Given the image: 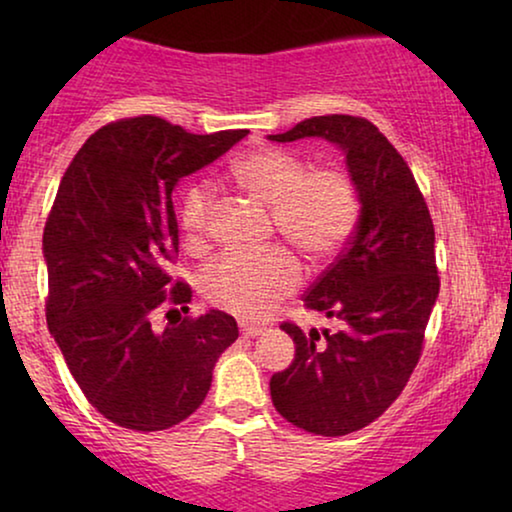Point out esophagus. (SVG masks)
<instances>
[{"label": "esophagus", "instance_id": "esophagus-1", "mask_svg": "<svg viewBox=\"0 0 512 512\" xmlns=\"http://www.w3.org/2000/svg\"><path fill=\"white\" fill-rule=\"evenodd\" d=\"M240 331H242V335H249V338H256V335L268 333V326L251 324V321H240Z\"/></svg>", "mask_w": 512, "mask_h": 512}]
</instances>
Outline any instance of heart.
<instances>
[{
	"label": "heart",
	"instance_id": "1",
	"mask_svg": "<svg viewBox=\"0 0 512 512\" xmlns=\"http://www.w3.org/2000/svg\"><path fill=\"white\" fill-rule=\"evenodd\" d=\"M228 177L242 191L270 202L272 228L312 258L335 254L359 223V186L340 165L307 167V160L293 151L261 149L235 160ZM209 216V188L191 184L179 205V226L191 249L205 244ZM300 282L303 268L298 258L282 247L263 254L230 251L209 263L200 275L209 303L247 319L270 314Z\"/></svg>",
	"mask_w": 512,
	"mask_h": 512
}]
</instances>
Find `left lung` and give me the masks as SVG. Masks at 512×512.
<instances>
[{
  "mask_svg": "<svg viewBox=\"0 0 512 512\" xmlns=\"http://www.w3.org/2000/svg\"><path fill=\"white\" fill-rule=\"evenodd\" d=\"M321 137L345 151L361 195L352 240L305 293L333 331L284 321L296 342L291 366L270 380L279 415L298 429L335 438L375 422L401 396L424 347L440 279L436 233L408 163L361 116L305 118L272 142Z\"/></svg>",
  "mask_w": 512,
  "mask_h": 512,
  "instance_id": "left-lung-1",
  "label": "left lung"
}]
</instances>
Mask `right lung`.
I'll return each instance as SVG.
<instances>
[{
	"instance_id": "right-lung-1",
	"label": "right lung",
	"mask_w": 512,
	"mask_h": 512,
	"mask_svg": "<svg viewBox=\"0 0 512 512\" xmlns=\"http://www.w3.org/2000/svg\"><path fill=\"white\" fill-rule=\"evenodd\" d=\"M249 130L191 135L158 116L121 118L86 139L44 228L48 331L83 396L123 429L163 431L205 401L214 363L237 340L221 310L188 314L191 286L172 282L179 226L172 191Z\"/></svg>"
}]
</instances>
